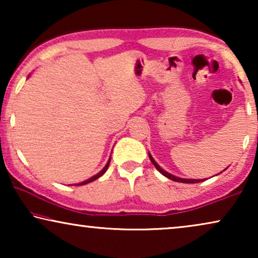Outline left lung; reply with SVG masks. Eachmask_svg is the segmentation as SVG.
<instances>
[{
  "instance_id": "obj_1",
  "label": "left lung",
  "mask_w": 258,
  "mask_h": 258,
  "mask_svg": "<svg viewBox=\"0 0 258 258\" xmlns=\"http://www.w3.org/2000/svg\"><path fill=\"white\" fill-rule=\"evenodd\" d=\"M149 158H150V161H151V163H153L154 165H155V168L157 169L158 171L161 172L162 175L163 176H165V177H168L169 179H171V181H175V182H181V183H199V182H203V179H188V178H181V177H177V176H174V175H171V174H169V172H167L165 170H163V169H162L160 165H158L156 162H155V160L153 158V156H151V155L149 154Z\"/></svg>"
}]
</instances>
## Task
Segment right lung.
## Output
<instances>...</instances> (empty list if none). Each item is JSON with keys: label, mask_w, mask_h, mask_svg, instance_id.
<instances>
[{"label": "right lung", "mask_w": 258, "mask_h": 258, "mask_svg": "<svg viewBox=\"0 0 258 258\" xmlns=\"http://www.w3.org/2000/svg\"><path fill=\"white\" fill-rule=\"evenodd\" d=\"M109 163H110V160L108 161V163L105 164V167L102 169V170L98 172L97 175H95V176H93V177H90L89 179H87V181H83V182H81V183H79V184H76V185H84V184H88V183H90V182H93V181H95V179H97L98 177H101L102 175L104 174L105 171H107V169H108V167H109Z\"/></svg>", "instance_id": "right-lung-1"}]
</instances>
